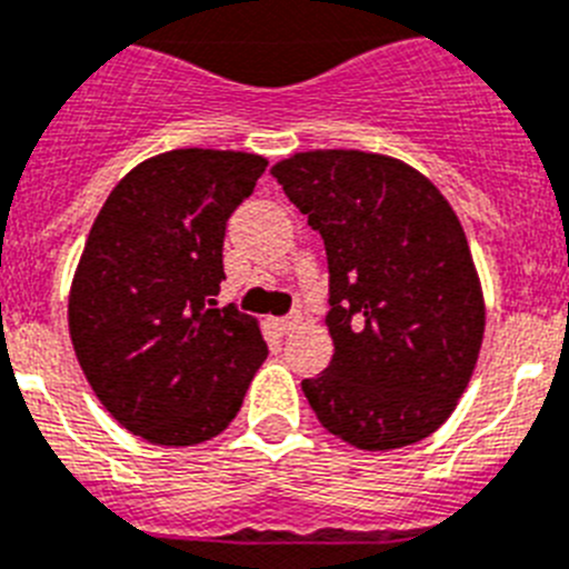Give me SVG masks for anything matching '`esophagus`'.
Here are the masks:
<instances>
[{"instance_id": "esophagus-1", "label": "esophagus", "mask_w": 569, "mask_h": 569, "mask_svg": "<svg viewBox=\"0 0 569 569\" xmlns=\"http://www.w3.org/2000/svg\"><path fill=\"white\" fill-rule=\"evenodd\" d=\"M298 326V315H289V318H278L274 320V329H278L280 335H289L291 329Z\"/></svg>"}]
</instances>
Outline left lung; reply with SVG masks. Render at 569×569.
<instances>
[{
  "label": "left lung",
  "instance_id": "obj_1",
  "mask_svg": "<svg viewBox=\"0 0 569 569\" xmlns=\"http://www.w3.org/2000/svg\"><path fill=\"white\" fill-rule=\"evenodd\" d=\"M323 237L335 358L300 387L358 449L423 441L476 369L483 300L467 237L415 168L367 151H309L271 168Z\"/></svg>",
  "mask_w": 569,
  "mask_h": 569
}]
</instances>
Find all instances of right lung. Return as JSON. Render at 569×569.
I'll use <instances>...</instances> for the list:
<instances>
[{
    "label": "right lung",
    "instance_id": "right-lung-1",
    "mask_svg": "<svg viewBox=\"0 0 569 569\" xmlns=\"http://www.w3.org/2000/svg\"><path fill=\"white\" fill-rule=\"evenodd\" d=\"M266 171L240 151L151 157L111 191L73 274V352L102 407L162 447L223 432L269 355L254 318L214 309L229 217Z\"/></svg>",
    "mask_w": 569,
    "mask_h": 569
}]
</instances>
